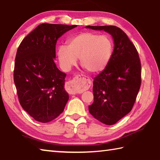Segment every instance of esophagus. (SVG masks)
I'll list each match as a JSON object with an SVG mask.
<instances>
[{"instance_id": "esophagus-1", "label": "esophagus", "mask_w": 160, "mask_h": 160, "mask_svg": "<svg viewBox=\"0 0 160 160\" xmlns=\"http://www.w3.org/2000/svg\"><path fill=\"white\" fill-rule=\"evenodd\" d=\"M80 81H82L81 78H79L78 77H75V78H74V80L69 82V86H70V87H71V90L72 91V93L75 94L77 93V92L74 90V88L76 87V86H77V83L79 82Z\"/></svg>"}]
</instances>
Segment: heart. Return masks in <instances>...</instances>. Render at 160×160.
<instances>
[{
  "mask_svg": "<svg viewBox=\"0 0 160 160\" xmlns=\"http://www.w3.org/2000/svg\"><path fill=\"white\" fill-rule=\"evenodd\" d=\"M112 51L113 43L108 36L83 32L69 38L67 46L59 47L58 56L64 69H69L74 65L77 59H79L83 69L90 73H97L108 65Z\"/></svg>",
  "mask_w": 160,
  "mask_h": 160,
  "instance_id": "1",
  "label": "heart"
}]
</instances>
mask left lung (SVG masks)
I'll return each instance as SVG.
<instances>
[{"label": "left lung", "mask_w": 160, "mask_h": 160, "mask_svg": "<svg viewBox=\"0 0 160 160\" xmlns=\"http://www.w3.org/2000/svg\"><path fill=\"white\" fill-rule=\"evenodd\" d=\"M112 36L114 48L105 69L93 78V104L89 112L106 125H113L130 112L141 84L138 52L127 35L115 26H86Z\"/></svg>", "instance_id": "8db88e82"}]
</instances>
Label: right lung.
Returning a JSON list of instances; mask_svg holds the SVG:
<instances>
[{
  "instance_id": "add662e5",
  "label": "right lung",
  "mask_w": 160,
  "mask_h": 160,
  "mask_svg": "<svg viewBox=\"0 0 160 160\" xmlns=\"http://www.w3.org/2000/svg\"><path fill=\"white\" fill-rule=\"evenodd\" d=\"M77 25L43 23L25 37L17 51L14 82L22 108L36 121L47 123L64 111L69 95L65 73L54 62L58 38Z\"/></svg>"
}]
</instances>
